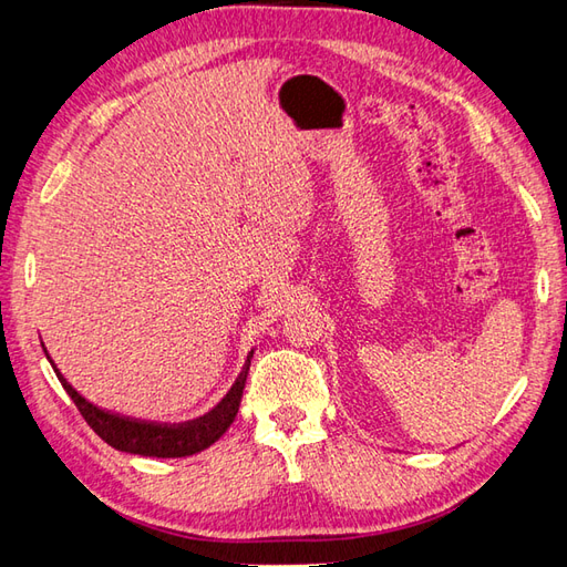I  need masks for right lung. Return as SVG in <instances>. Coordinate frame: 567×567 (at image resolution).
<instances>
[{"label":"right lung","instance_id":"right-lung-1","mask_svg":"<svg viewBox=\"0 0 567 567\" xmlns=\"http://www.w3.org/2000/svg\"><path fill=\"white\" fill-rule=\"evenodd\" d=\"M43 353L48 360H51L45 346H43ZM250 358H252V351L248 353L246 365L240 370L236 382L231 384V390L226 392L224 400L216 404L212 412L192 421H183V424H161V421L114 414L110 409H102L84 400V396L63 378V372L55 368L53 360L51 365L55 370L60 384H63V390L70 394V400L75 402V406L80 409V414L84 416V421H87L90 429L97 433L104 443H110L112 449L134 453V455H151V457H185V455H195L204 449H209V445L219 441L226 433V429L234 424L240 396H244Z\"/></svg>","mask_w":567,"mask_h":567}]
</instances>
